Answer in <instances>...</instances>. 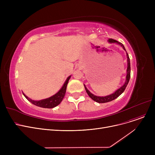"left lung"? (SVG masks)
Segmentation results:
<instances>
[{
	"label": "left lung",
	"mask_w": 155,
	"mask_h": 155,
	"mask_svg": "<svg viewBox=\"0 0 155 155\" xmlns=\"http://www.w3.org/2000/svg\"><path fill=\"white\" fill-rule=\"evenodd\" d=\"M108 43H116L117 45H120L122 48H123V50L124 51H126V49H125V47L124 46V45L120 43V42H118L116 40H114L113 39H108ZM126 56H127V70H126V72H127V74H126V81L125 82L124 84L123 85H122L120 88H119L117 90H116L114 92H113L112 94H110V95H106V96H103V97H101V96H97V95H95L94 94H92L90 91H89L87 88L86 87V86L84 85V87H85V91L87 93V94L88 95V96L91 97V98L94 100V101L98 102V103H105V102H110L113 100L116 99V98H117V97L121 95L123 93V92L124 91V90L126 89L128 83H129V79H130V77H131V65H130V59H129V55L126 51Z\"/></svg>",
	"instance_id": "left-lung-1"
}]
</instances>
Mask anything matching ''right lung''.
Here are the masks:
<instances>
[{"label": "right lung", "instance_id": "obj_1", "mask_svg": "<svg viewBox=\"0 0 155 155\" xmlns=\"http://www.w3.org/2000/svg\"><path fill=\"white\" fill-rule=\"evenodd\" d=\"M70 78H71V75H70L67 78L66 81H65L64 83L63 84L62 87L60 88V90L58 92L47 99H42L40 101H35V100H32L31 99L29 98V97L28 96H26L23 92H22V94H23L24 96L30 102L36 105V106L43 107V108H48V109L53 108V107H55L56 106H57L58 105H59L61 103V102L62 101V100L63 99L65 93H66L67 84L68 83V81Z\"/></svg>", "mask_w": 155, "mask_h": 155}]
</instances>
